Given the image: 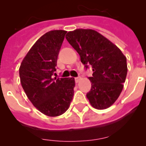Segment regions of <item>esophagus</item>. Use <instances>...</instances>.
<instances>
[{
    "mask_svg": "<svg viewBox=\"0 0 146 146\" xmlns=\"http://www.w3.org/2000/svg\"><path fill=\"white\" fill-rule=\"evenodd\" d=\"M81 80H82V78L80 77V76H78V77L75 78V81H76V83H78V82H80Z\"/></svg>",
    "mask_w": 146,
    "mask_h": 146,
    "instance_id": "1",
    "label": "esophagus"
}]
</instances>
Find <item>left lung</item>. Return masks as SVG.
Instances as JSON below:
<instances>
[{
    "label": "left lung",
    "instance_id": "8db88e82",
    "mask_svg": "<svg viewBox=\"0 0 146 146\" xmlns=\"http://www.w3.org/2000/svg\"><path fill=\"white\" fill-rule=\"evenodd\" d=\"M66 40L80 56L86 69L91 66L92 88L86 94L94 108L106 109L116 102L127 74V57L111 41L92 29L68 32Z\"/></svg>",
    "mask_w": 146,
    "mask_h": 146
}]
</instances>
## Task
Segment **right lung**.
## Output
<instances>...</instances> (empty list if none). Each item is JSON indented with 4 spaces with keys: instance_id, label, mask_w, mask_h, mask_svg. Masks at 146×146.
I'll return each mask as SVG.
<instances>
[{
    "instance_id": "1",
    "label": "right lung",
    "mask_w": 146,
    "mask_h": 146,
    "mask_svg": "<svg viewBox=\"0 0 146 146\" xmlns=\"http://www.w3.org/2000/svg\"><path fill=\"white\" fill-rule=\"evenodd\" d=\"M66 31L53 30L36 41L19 67L22 87L36 108L49 117L63 114L74 94V78H53Z\"/></svg>"
}]
</instances>
